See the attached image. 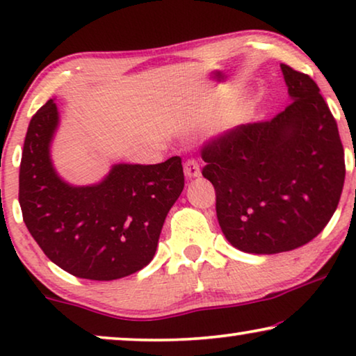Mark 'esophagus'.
I'll return each mask as SVG.
<instances>
[{"label":"esophagus","mask_w":356,"mask_h":356,"mask_svg":"<svg viewBox=\"0 0 356 356\" xmlns=\"http://www.w3.org/2000/svg\"><path fill=\"white\" fill-rule=\"evenodd\" d=\"M184 175H186V178H196L201 175V168H199L197 160L188 159L186 162H184Z\"/></svg>","instance_id":"1"}]
</instances>
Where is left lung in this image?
Masks as SVG:
<instances>
[{"instance_id":"1","label":"left lung","mask_w":356,"mask_h":356,"mask_svg":"<svg viewBox=\"0 0 356 356\" xmlns=\"http://www.w3.org/2000/svg\"><path fill=\"white\" fill-rule=\"evenodd\" d=\"M290 105L202 147L223 235L236 250L277 254L306 245L339 206L345 159L339 128L308 74L280 65Z\"/></svg>"}]
</instances>
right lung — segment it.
<instances>
[{
  "label": "right lung",
  "mask_w": 356,
  "mask_h": 356,
  "mask_svg": "<svg viewBox=\"0 0 356 356\" xmlns=\"http://www.w3.org/2000/svg\"><path fill=\"white\" fill-rule=\"evenodd\" d=\"M60 123L48 100L29 124L19 170L27 230L71 275L116 280L152 261L165 217L184 188L181 159L113 165L100 183L72 186L56 173L50 145Z\"/></svg>",
  "instance_id": "obj_1"
}]
</instances>
